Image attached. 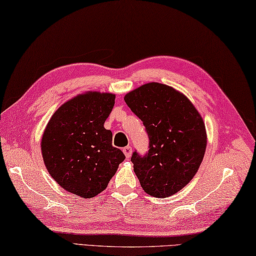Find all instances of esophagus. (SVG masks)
<instances>
[{"instance_id":"obj_1","label":"esophagus","mask_w":256,"mask_h":256,"mask_svg":"<svg viewBox=\"0 0 256 256\" xmlns=\"http://www.w3.org/2000/svg\"><path fill=\"white\" fill-rule=\"evenodd\" d=\"M122 152L124 154V156H126L127 158H129L130 156H132V146H126Z\"/></svg>"}]
</instances>
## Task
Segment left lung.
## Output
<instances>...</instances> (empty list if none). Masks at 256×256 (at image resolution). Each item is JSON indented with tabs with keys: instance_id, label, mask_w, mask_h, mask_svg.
Wrapping results in <instances>:
<instances>
[{
	"instance_id": "left-lung-1",
	"label": "left lung",
	"mask_w": 256,
	"mask_h": 256,
	"mask_svg": "<svg viewBox=\"0 0 256 256\" xmlns=\"http://www.w3.org/2000/svg\"><path fill=\"white\" fill-rule=\"evenodd\" d=\"M148 134V152H132V162L142 190L165 198L180 192L198 170L206 149L205 124L184 94L150 82L124 96Z\"/></svg>"
}]
</instances>
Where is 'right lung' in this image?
Listing matches in <instances>:
<instances>
[{"mask_svg": "<svg viewBox=\"0 0 256 256\" xmlns=\"http://www.w3.org/2000/svg\"><path fill=\"white\" fill-rule=\"evenodd\" d=\"M114 94L88 92L66 101L53 114L43 132L41 149L48 172L72 194L90 198L106 190L126 156L112 146L104 127Z\"/></svg>", "mask_w": 256, "mask_h": 256, "instance_id": "obj_1", "label": "right lung"}]
</instances>
